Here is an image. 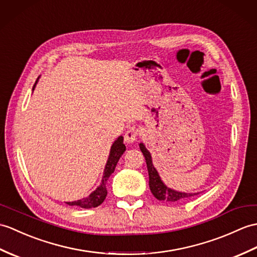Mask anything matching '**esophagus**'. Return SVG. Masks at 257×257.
<instances>
[{"label":"esophagus","mask_w":257,"mask_h":257,"mask_svg":"<svg viewBox=\"0 0 257 257\" xmlns=\"http://www.w3.org/2000/svg\"><path fill=\"white\" fill-rule=\"evenodd\" d=\"M139 136H140V130L135 126H131L127 129L126 134H124V142L134 143L137 139H138Z\"/></svg>","instance_id":"esophagus-1"}]
</instances>
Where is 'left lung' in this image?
<instances>
[{
	"label": "left lung",
	"instance_id": "obj_1",
	"mask_svg": "<svg viewBox=\"0 0 257 257\" xmlns=\"http://www.w3.org/2000/svg\"><path fill=\"white\" fill-rule=\"evenodd\" d=\"M140 150L143 153V156H145L146 162H147L150 189L157 199L162 200V201H168V202H177V201H182L187 198H190V197L199 194V193H194V194L181 193L166 187L163 184V182L161 181L157 170L154 169V166L152 164V160H151V154L147 150L146 147L143 146V143H140Z\"/></svg>",
	"mask_w": 257,
	"mask_h": 257
}]
</instances>
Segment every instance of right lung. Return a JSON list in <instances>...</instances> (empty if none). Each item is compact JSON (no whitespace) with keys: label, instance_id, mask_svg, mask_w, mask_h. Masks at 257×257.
Segmentation results:
<instances>
[{"label":"right lung","instance_id":"obj_1","mask_svg":"<svg viewBox=\"0 0 257 257\" xmlns=\"http://www.w3.org/2000/svg\"><path fill=\"white\" fill-rule=\"evenodd\" d=\"M124 151H126V147L123 145V138L122 137H119V138L114 142V145L111 146L109 158H108V161H107L106 168L104 171L103 180H101V183L96 188V190H94V192L88 197H86V198H83L72 202H67V204L69 206H79L81 208H86V209L99 206L101 202L105 200L107 196V189H106L107 180H108L109 176L114 173L117 162Z\"/></svg>","mask_w":257,"mask_h":257}]
</instances>
